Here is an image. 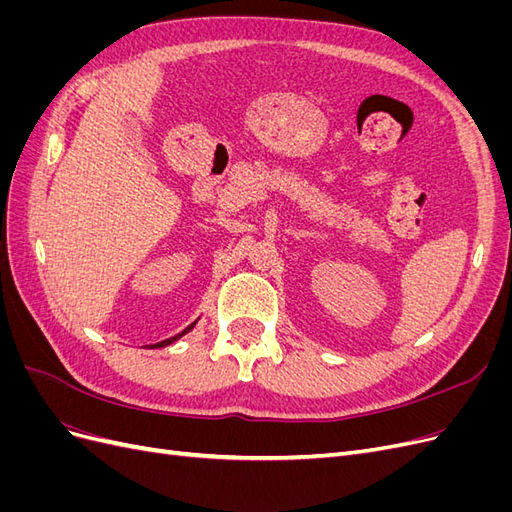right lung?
Returning a JSON list of instances; mask_svg holds the SVG:
<instances>
[{"label":"right lung","mask_w":512,"mask_h":512,"mask_svg":"<svg viewBox=\"0 0 512 512\" xmlns=\"http://www.w3.org/2000/svg\"><path fill=\"white\" fill-rule=\"evenodd\" d=\"M194 324H196V322H192L188 329H183V331H181L179 335H175V337H168V339H164V342H160V344H153V348H164V346H168V344H173V342H177V339H179L181 335H185V333H188V331H192V327H194Z\"/></svg>","instance_id":"obj_1"}]
</instances>
